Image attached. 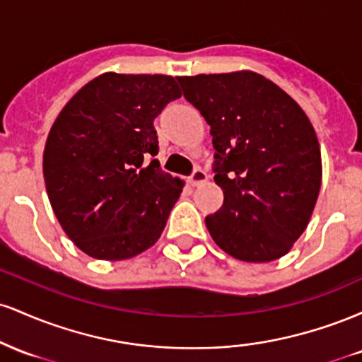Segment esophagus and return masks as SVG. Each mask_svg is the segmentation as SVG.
Segmentation results:
<instances>
[{"label": "esophagus", "instance_id": "obj_1", "mask_svg": "<svg viewBox=\"0 0 362 362\" xmlns=\"http://www.w3.org/2000/svg\"><path fill=\"white\" fill-rule=\"evenodd\" d=\"M189 180H190V184H192L194 187H197V185L204 184V182L207 180V173L202 168H195L194 172H192V175H190Z\"/></svg>", "mask_w": 362, "mask_h": 362}]
</instances>
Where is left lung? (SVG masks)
Returning <instances> with one entry per match:
<instances>
[{
	"label": "left lung",
	"mask_w": 362,
	"mask_h": 362,
	"mask_svg": "<svg viewBox=\"0 0 362 362\" xmlns=\"http://www.w3.org/2000/svg\"><path fill=\"white\" fill-rule=\"evenodd\" d=\"M211 126L221 209L206 226L221 250L271 262L300 238L317 204L322 155L310 119L271 80L253 71L177 78Z\"/></svg>",
	"instance_id": "obj_1"
}]
</instances>
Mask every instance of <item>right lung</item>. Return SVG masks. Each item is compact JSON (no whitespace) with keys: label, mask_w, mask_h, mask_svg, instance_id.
Here are the masks:
<instances>
[{"label":"right lung","mask_w":362,"mask_h":362,"mask_svg":"<svg viewBox=\"0 0 362 362\" xmlns=\"http://www.w3.org/2000/svg\"><path fill=\"white\" fill-rule=\"evenodd\" d=\"M180 95L165 74L105 73L57 115L44 149L45 189L86 255L131 259L160 238L184 182L160 168L153 122Z\"/></svg>","instance_id":"right-lung-1"}]
</instances>
